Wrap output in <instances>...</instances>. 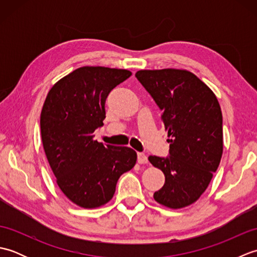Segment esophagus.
<instances>
[{
	"label": "esophagus",
	"instance_id": "34e87169",
	"mask_svg": "<svg viewBox=\"0 0 257 257\" xmlns=\"http://www.w3.org/2000/svg\"><path fill=\"white\" fill-rule=\"evenodd\" d=\"M137 160L139 163L143 165V163L148 162V158H147V156L145 154H141V152H139V154L137 155Z\"/></svg>",
	"mask_w": 257,
	"mask_h": 257
}]
</instances>
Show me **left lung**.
Here are the masks:
<instances>
[{"label":"left lung","instance_id":"8db88e82","mask_svg":"<svg viewBox=\"0 0 257 257\" xmlns=\"http://www.w3.org/2000/svg\"><path fill=\"white\" fill-rule=\"evenodd\" d=\"M136 77L162 111L170 144L168 157L149 156L165 173L154 194L170 209L194 203L206 190L223 152L222 111L215 95L188 70H139Z\"/></svg>","mask_w":257,"mask_h":257}]
</instances>
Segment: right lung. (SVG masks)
I'll list each match as a JSON object with an SVG mask.
<instances>
[{
  "label": "right lung",
  "mask_w": 257,
  "mask_h": 257,
  "mask_svg": "<svg viewBox=\"0 0 257 257\" xmlns=\"http://www.w3.org/2000/svg\"><path fill=\"white\" fill-rule=\"evenodd\" d=\"M130 76L127 69L77 68L52 87L43 106L41 134L48 163L59 189L81 207L110 201L120 176L137 161L132 148L94 140L106 118L107 96Z\"/></svg>",
  "instance_id": "right-lung-1"
}]
</instances>
